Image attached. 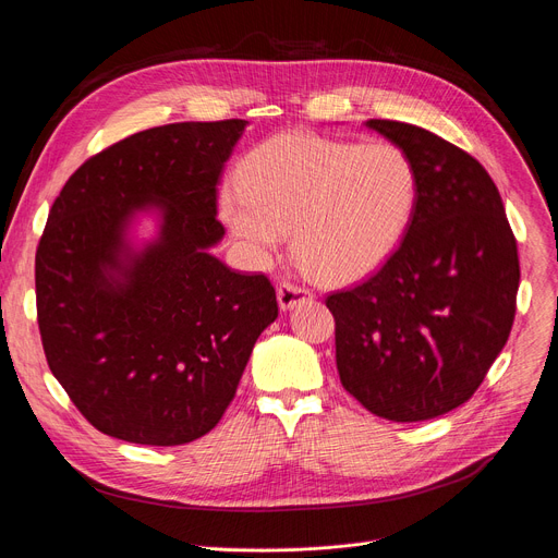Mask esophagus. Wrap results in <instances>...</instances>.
Segmentation results:
<instances>
[{
    "label": "esophagus",
    "mask_w": 558,
    "mask_h": 558,
    "mask_svg": "<svg viewBox=\"0 0 558 558\" xmlns=\"http://www.w3.org/2000/svg\"><path fill=\"white\" fill-rule=\"evenodd\" d=\"M277 300H279L281 311H292V308H298L302 304L313 302V292L308 288H304V286L283 281L277 288Z\"/></svg>",
    "instance_id": "obj_1"
}]
</instances>
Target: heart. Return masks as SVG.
I'll return each mask as SVG.
<instances>
[{
  "mask_svg": "<svg viewBox=\"0 0 558 558\" xmlns=\"http://www.w3.org/2000/svg\"><path fill=\"white\" fill-rule=\"evenodd\" d=\"M416 201V167L401 146L281 133L245 157L218 205L254 256L275 254L292 229L300 264L324 283L344 286L395 256Z\"/></svg>",
  "mask_w": 558,
  "mask_h": 558,
  "instance_id": "obj_1",
  "label": "heart"
}]
</instances>
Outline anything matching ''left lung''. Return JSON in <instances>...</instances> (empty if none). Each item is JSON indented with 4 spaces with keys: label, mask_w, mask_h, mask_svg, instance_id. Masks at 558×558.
<instances>
[{
    "label": "left lung",
    "mask_w": 558,
    "mask_h": 558,
    "mask_svg": "<svg viewBox=\"0 0 558 558\" xmlns=\"http://www.w3.org/2000/svg\"><path fill=\"white\" fill-rule=\"evenodd\" d=\"M416 167L418 201L401 247L333 292L342 387L372 414L412 423L466 403L507 344L520 281L498 186L482 163L412 123L369 119Z\"/></svg>",
    "instance_id": "1"
}]
</instances>
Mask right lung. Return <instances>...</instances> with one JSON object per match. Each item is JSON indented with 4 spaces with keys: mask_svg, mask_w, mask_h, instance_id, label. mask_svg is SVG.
<instances>
[{
    "mask_svg": "<svg viewBox=\"0 0 558 558\" xmlns=\"http://www.w3.org/2000/svg\"><path fill=\"white\" fill-rule=\"evenodd\" d=\"M247 121L142 130L89 157L62 186L36 252L51 374L96 430L144 446L207 435L232 403L254 342L277 319L266 275L209 250L218 180ZM140 213L158 236L129 245Z\"/></svg>",
    "mask_w": 558,
    "mask_h": 558,
    "instance_id": "right-lung-1",
    "label": "right lung"
}]
</instances>
